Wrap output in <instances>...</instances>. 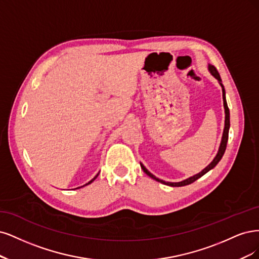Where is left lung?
<instances>
[{
  "label": "left lung",
  "instance_id": "1",
  "mask_svg": "<svg viewBox=\"0 0 259 259\" xmlns=\"http://www.w3.org/2000/svg\"><path fill=\"white\" fill-rule=\"evenodd\" d=\"M208 71L211 72V74L213 75V76L218 79L220 81V84L223 88V100H224V107H225V114H226V116H225V128H224V133H223V138H222V142H221V146H220V149H219V153L218 155H216V157L213 159V161L208 164L206 168H204L201 172L194 175V177H191L187 180H184L182 182H179V183H171V182H164L162 180H159L158 178H156L155 175H153L151 172H149L145 166L141 163V168L143 169V171L148 175V177H151L153 180L157 181V182H160L162 183V184L164 185H168V186H172V187H181V186H185V185H189L191 184V183H194L195 181H197L199 178H201L202 175H204L206 172L210 171L211 169H213L214 166L218 164L220 162V160L222 159V157L225 153V151H226V146H227V141H228V132H229V127H230V118H229V108H228V105H227V101H226V97H225V89H224V86L222 84V79H221V76H220V73L218 72V70H216L215 66L213 65H208Z\"/></svg>",
  "mask_w": 259,
  "mask_h": 259
}]
</instances>
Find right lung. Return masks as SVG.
<instances>
[{"label": "right lung", "instance_id": "1", "mask_svg": "<svg viewBox=\"0 0 259 259\" xmlns=\"http://www.w3.org/2000/svg\"><path fill=\"white\" fill-rule=\"evenodd\" d=\"M98 175H99V173H98V174H97V175H96V177H95V178H94V179H93V180H91V181H90V182H89V183H87V184H86V185H88V184H90V183H93V182H94V181H95V180H96V179H97V177H98ZM84 186H85V185H84ZM81 187H82V186H81ZM78 188H79V187H78Z\"/></svg>", "mask_w": 259, "mask_h": 259}]
</instances>
